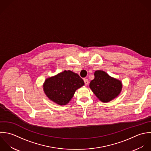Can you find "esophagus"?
I'll return each mask as SVG.
<instances>
[{"label": "esophagus", "mask_w": 151, "mask_h": 151, "mask_svg": "<svg viewBox=\"0 0 151 151\" xmlns=\"http://www.w3.org/2000/svg\"><path fill=\"white\" fill-rule=\"evenodd\" d=\"M83 81H84V82H85V85H88L89 84V80L86 78H84L83 79Z\"/></svg>", "instance_id": "esophagus-1"}]
</instances>
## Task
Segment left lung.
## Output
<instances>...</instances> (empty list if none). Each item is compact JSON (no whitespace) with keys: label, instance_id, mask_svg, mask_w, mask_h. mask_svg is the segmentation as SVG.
<instances>
[{"label":"left lung","instance_id":"8db88e82","mask_svg":"<svg viewBox=\"0 0 151 151\" xmlns=\"http://www.w3.org/2000/svg\"><path fill=\"white\" fill-rule=\"evenodd\" d=\"M90 88L98 99L103 102H109L120 93L122 83L120 81L110 77L102 70L94 72V79L90 83Z\"/></svg>","mask_w":151,"mask_h":151}]
</instances>
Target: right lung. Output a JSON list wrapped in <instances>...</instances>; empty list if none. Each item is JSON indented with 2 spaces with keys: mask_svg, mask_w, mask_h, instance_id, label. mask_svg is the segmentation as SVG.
I'll return each instance as SVG.
<instances>
[{
  "mask_svg": "<svg viewBox=\"0 0 151 151\" xmlns=\"http://www.w3.org/2000/svg\"><path fill=\"white\" fill-rule=\"evenodd\" d=\"M84 84L79 75L70 70H65L47 79L43 87L50 100L60 105H65L72 98L75 91Z\"/></svg>",
  "mask_w": 151,
  "mask_h": 151,
  "instance_id": "1",
  "label": "right lung"
}]
</instances>
